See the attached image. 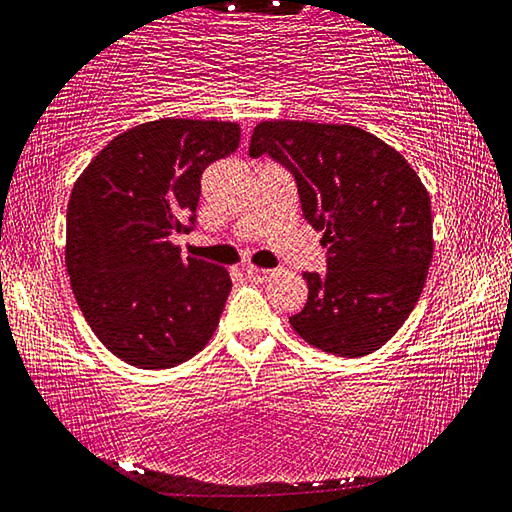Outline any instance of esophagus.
I'll return each mask as SVG.
<instances>
[{
	"label": "esophagus",
	"mask_w": 512,
	"mask_h": 512,
	"mask_svg": "<svg viewBox=\"0 0 512 512\" xmlns=\"http://www.w3.org/2000/svg\"><path fill=\"white\" fill-rule=\"evenodd\" d=\"M243 271H246L248 278H250V280H255V282H264V280L269 278V275H271V271H269V269H259V266H253V264H248L246 269H243Z\"/></svg>",
	"instance_id": "obj_1"
}]
</instances>
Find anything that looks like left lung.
I'll use <instances>...</instances> for the list:
<instances>
[{"instance_id": "8db88e82", "label": "left lung", "mask_w": 512, "mask_h": 512, "mask_svg": "<svg viewBox=\"0 0 512 512\" xmlns=\"http://www.w3.org/2000/svg\"><path fill=\"white\" fill-rule=\"evenodd\" d=\"M248 154L289 170L328 248L326 273L303 275L310 291L291 328L339 358L378 351L415 310L433 259L431 198L417 173L351 125L264 120Z\"/></svg>"}]
</instances>
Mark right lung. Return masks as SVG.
<instances>
[{
	"label": "right lung",
	"instance_id": "right-lung-1",
	"mask_svg": "<svg viewBox=\"0 0 512 512\" xmlns=\"http://www.w3.org/2000/svg\"><path fill=\"white\" fill-rule=\"evenodd\" d=\"M239 125L161 118L127 129L88 164L68 202L66 266L97 339L127 364L168 369L212 339L232 280L182 259L200 177L239 145Z\"/></svg>",
	"mask_w": 512,
	"mask_h": 512
}]
</instances>
